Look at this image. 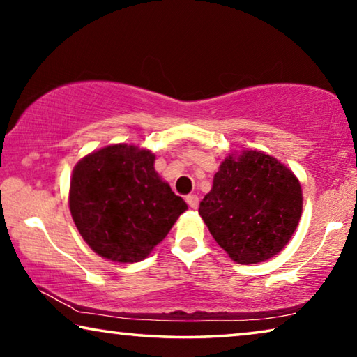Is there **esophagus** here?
<instances>
[{
    "mask_svg": "<svg viewBox=\"0 0 357 357\" xmlns=\"http://www.w3.org/2000/svg\"><path fill=\"white\" fill-rule=\"evenodd\" d=\"M185 202H188V205H189L192 209L199 208V197H197L195 194H190V195L185 197Z\"/></svg>",
    "mask_w": 357,
    "mask_h": 357,
    "instance_id": "obj_1",
    "label": "esophagus"
}]
</instances>
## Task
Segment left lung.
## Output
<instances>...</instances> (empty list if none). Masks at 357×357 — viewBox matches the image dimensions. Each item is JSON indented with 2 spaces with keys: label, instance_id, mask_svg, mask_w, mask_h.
Returning a JSON list of instances; mask_svg holds the SVG:
<instances>
[{
  "label": "left lung",
  "instance_id": "8db88e82",
  "mask_svg": "<svg viewBox=\"0 0 357 357\" xmlns=\"http://www.w3.org/2000/svg\"><path fill=\"white\" fill-rule=\"evenodd\" d=\"M302 206V188L292 169L251 149L224 158L199 214L229 257L250 265L265 262L289 243Z\"/></svg>",
  "mask_w": 357,
  "mask_h": 357
}]
</instances>
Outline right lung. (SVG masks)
Returning <instances> with one entry per match:
<instances>
[{
    "label": "right lung",
    "instance_id": "right-lung-1",
    "mask_svg": "<svg viewBox=\"0 0 357 357\" xmlns=\"http://www.w3.org/2000/svg\"><path fill=\"white\" fill-rule=\"evenodd\" d=\"M155 155L133 144H111L76 163L70 211L93 252L111 262L146 259L188 205L154 168Z\"/></svg>",
    "mask_w": 357,
    "mask_h": 357
}]
</instances>
